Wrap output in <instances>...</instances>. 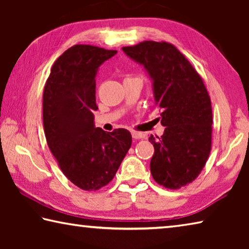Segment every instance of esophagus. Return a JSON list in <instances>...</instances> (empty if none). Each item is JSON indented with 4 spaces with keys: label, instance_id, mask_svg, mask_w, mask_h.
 Listing matches in <instances>:
<instances>
[{
    "label": "esophagus",
    "instance_id": "esophagus-1",
    "mask_svg": "<svg viewBox=\"0 0 249 249\" xmlns=\"http://www.w3.org/2000/svg\"><path fill=\"white\" fill-rule=\"evenodd\" d=\"M132 137L134 138V140H142V138H145V135L142 133L132 132Z\"/></svg>",
    "mask_w": 249,
    "mask_h": 249
}]
</instances>
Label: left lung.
Returning a JSON list of instances; mask_svg holds the SVG:
<instances>
[{"label": "left lung", "mask_w": 249, "mask_h": 249, "mask_svg": "<svg viewBox=\"0 0 249 249\" xmlns=\"http://www.w3.org/2000/svg\"><path fill=\"white\" fill-rule=\"evenodd\" d=\"M122 49L144 67L153 81L160 123L166 127L160 137H149L155 148L151 176L165 188L179 189L199 176L210 155L212 107L208 91L174 45L144 41Z\"/></svg>", "instance_id": "1"}]
</instances>
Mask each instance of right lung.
I'll list each match as a JSON object with an SVG mask.
<instances>
[{
  "label": "right lung",
  "mask_w": 249,
  "mask_h": 249,
  "mask_svg": "<svg viewBox=\"0 0 249 249\" xmlns=\"http://www.w3.org/2000/svg\"><path fill=\"white\" fill-rule=\"evenodd\" d=\"M116 53L74 45L54 61L45 84L46 141L64 175L82 190H99L107 185L132 145L127 129L107 133L94 124L96 73Z\"/></svg>",
  "instance_id": "1"
}]
</instances>
